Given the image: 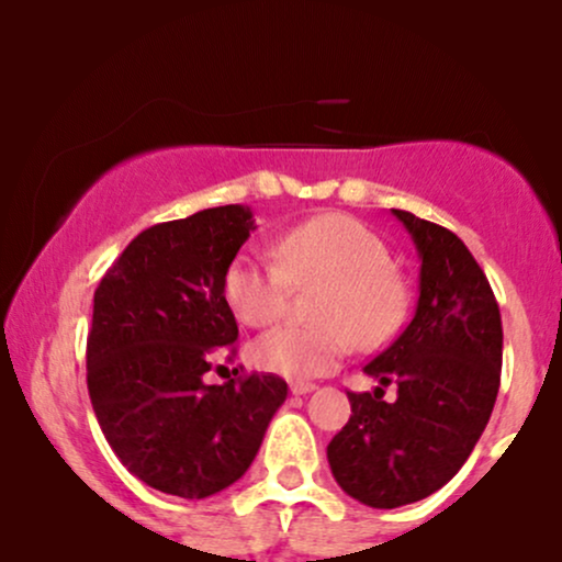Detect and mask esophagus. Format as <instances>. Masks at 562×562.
Instances as JSON below:
<instances>
[{
  "label": "esophagus",
  "mask_w": 562,
  "mask_h": 562,
  "mask_svg": "<svg viewBox=\"0 0 562 562\" xmlns=\"http://www.w3.org/2000/svg\"><path fill=\"white\" fill-rule=\"evenodd\" d=\"M314 389H317L314 383H290V393H293V396H303V393H312Z\"/></svg>",
  "instance_id": "1"
}]
</instances>
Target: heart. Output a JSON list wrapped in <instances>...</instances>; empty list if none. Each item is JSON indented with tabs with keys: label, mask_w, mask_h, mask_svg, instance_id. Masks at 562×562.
I'll return each mask as SVG.
<instances>
[{
	"label": "heart",
	"mask_w": 562,
	"mask_h": 562,
	"mask_svg": "<svg viewBox=\"0 0 562 562\" xmlns=\"http://www.w3.org/2000/svg\"><path fill=\"white\" fill-rule=\"evenodd\" d=\"M272 259L240 254L229 261L222 293L235 317L267 327L285 314L290 285L322 288L314 295L317 325H282L250 346L263 372L306 380L335 370L351 344L378 348L398 333L406 288L391 267V250L367 224L346 214H319L290 227Z\"/></svg>",
	"instance_id": "heart-1"
}]
</instances>
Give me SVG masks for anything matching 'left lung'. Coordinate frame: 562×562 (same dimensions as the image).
Instances as JSON below:
<instances>
[{
  "label": "left lung",
  "mask_w": 562,
  "mask_h": 562,
  "mask_svg": "<svg viewBox=\"0 0 562 562\" xmlns=\"http://www.w3.org/2000/svg\"><path fill=\"white\" fill-rule=\"evenodd\" d=\"M420 254L415 317L364 372L375 393L348 391L351 417L327 443L348 496L393 509L430 496L465 460L492 417L502 370L499 303L465 243L434 222L391 209ZM385 384L397 398L382 402Z\"/></svg>",
  "instance_id": "1"
}]
</instances>
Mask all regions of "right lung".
Returning a JSON list of instances; mask_svg holds the SVG:
<instances>
[{
  "mask_svg": "<svg viewBox=\"0 0 562 562\" xmlns=\"http://www.w3.org/2000/svg\"><path fill=\"white\" fill-rule=\"evenodd\" d=\"M254 229L243 205L156 224L94 290L87 389L97 423L128 473L164 494L205 499L232 486L288 396L272 372L205 383L214 353H235L222 280Z\"/></svg>",
  "mask_w": 562,
  "mask_h": 562,
  "instance_id": "right-lung-1",
  "label": "right lung"
}]
</instances>
